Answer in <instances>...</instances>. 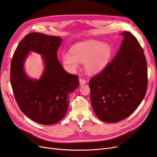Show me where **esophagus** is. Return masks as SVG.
Segmentation results:
<instances>
[{
  "mask_svg": "<svg viewBox=\"0 0 157 157\" xmlns=\"http://www.w3.org/2000/svg\"><path fill=\"white\" fill-rule=\"evenodd\" d=\"M86 80H85L84 79H82V78H80L79 79V83H80V85H83L84 84H86Z\"/></svg>",
  "mask_w": 157,
  "mask_h": 157,
  "instance_id": "esophagus-1",
  "label": "esophagus"
}]
</instances>
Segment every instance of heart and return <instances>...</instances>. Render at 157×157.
Returning <instances> with one entry per match:
<instances>
[{"label": "heart", "mask_w": 157, "mask_h": 157, "mask_svg": "<svg viewBox=\"0 0 157 157\" xmlns=\"http://www.w3.org/2000/svg\"><path fill=\"white\" fill-rule=\"evenodd\" d=\"M112 53V48L109 44L94 40L80 42L73 45L71 53L65 52L62 55V62L69 71L77 68L78 61L84 63L88 73L96 74L105 69Z\"/></svg>", "instance_id": "obj_1"}]
</instances>
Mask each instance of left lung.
I'll list each match as a JSON object with an SVG mask.
<instances>
[{"label": "left lung", "instance_id": "1", "mask_svg": "<svg viewBox=\"0 0 157 157\" xmlns=\"http://www.w3.org/2000/svg\"><path fill=\"white\" fill-rule=\"evenodd\" d=\"M115 58L90 79V101L103 122H118L129 117L143 100L147 88V66L143 48L130 32Z\"/></svg>", "mask_w": 157, "mask_h": 157}]
</instances>
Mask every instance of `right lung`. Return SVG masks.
Returning <instances> with one entry per match:
<instances>
[{
  "instance_id": "1",
  "label": "right lung",
  "mask_w": 157,
  "mask_h": 157,
  "mask_svg": "<svg viewBox=\"0 0 157 157\" xmlns=\"http://www.w3.org/2000/svg\"><path fill=\"white\" fill-rule=\"evenodd\" d=\"M62 40L58 36L31 33L18 44L11 61L10 82L19 107L27 117L43 125L62 119L68 109L69 95L79 86L77 76L66 72L57 59ZM31 51L41 55L44 62L39 79H31L24 69Z\"/></svg>"
}]
</instances>
